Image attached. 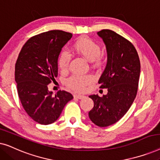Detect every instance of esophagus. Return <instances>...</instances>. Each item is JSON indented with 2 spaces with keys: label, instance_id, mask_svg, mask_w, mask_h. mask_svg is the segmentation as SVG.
<instances>
[{
  "label": "esophagus",
  "instance_id": "obj_1",
  "mask_svg": "<svg viewBox=\"0 0 160 160\" xmlns=\"http://www.w3.org/2000/svg\"><path fill=\"white\" fill-rule=\"evenodd\" d=\"M74 98H78V99H83L84 98V96L82 95H74Z\"/></svg>",
  "mask_w": 160,
  "mask_h": 160
}]
</instances>
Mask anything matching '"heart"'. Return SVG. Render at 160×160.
<instances>
[{
	"mask_svg": "<svg viewBox=\"0 0 160 160\" xmlns=\"http://www.w3.org/2000/svg\"><path fill=\"white\" fill-rule=\"evenodd\" d=\"M73 49L76 53L81 54L87 60L95 62L96 65L100 62V55L101 54V49L97 43L87 38L81 37L73 45ZM71 58L67 52L62 51L58 58V67L62 71L68 68ZM90 78L86 76L76 75L68 81V85L74 90H82L85 85L88 84Z\"/></svg>",
	"mask_w": 160,
	"mask_h": 160,
	"instance_id": "obj_1",
	"label": "heart"
}]
</instances>
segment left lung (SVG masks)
<instances>
[{
  "label": "left lung",
  "mask_w": 160,
  "mask_h": 160,
  "mask_svg": "<svg viewBox=\"0 0 160 160\" xmlns=\"http://www.w3.org/2000/svg\"><path fill=\"white\" fill-rule=\"evenodd\" d=\"M106 45L107 64L98 83L107 89L102 97L89 95L94 102L89 117L97 126L115 124L128 112L138 91L141 73L138 54L132 43L111 30L98 32Z\"/></svg>",
  "instance_id": "left-lung-1"
}]
</instances>
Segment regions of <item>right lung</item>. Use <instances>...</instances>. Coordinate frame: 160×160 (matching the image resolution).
<instances>
[{"instance_id":"right-lung-1","label":"right lung","mask_w":160,"mask_h":160,"mask_svg":"<svg viewBox=\"0 0 160 160\" xmlns=\"http://www.w3.org/2000/svg\"><path fill=\"white\" fill-rule=\"evenodd\" d=\"M72 34L51 30L30 38L19 52L15 65V82L24 109L41 124L58 120L66 103L73 98L66 91L53 95L48 84L58 76V58Z\"/></svg>"}]
</instances>
